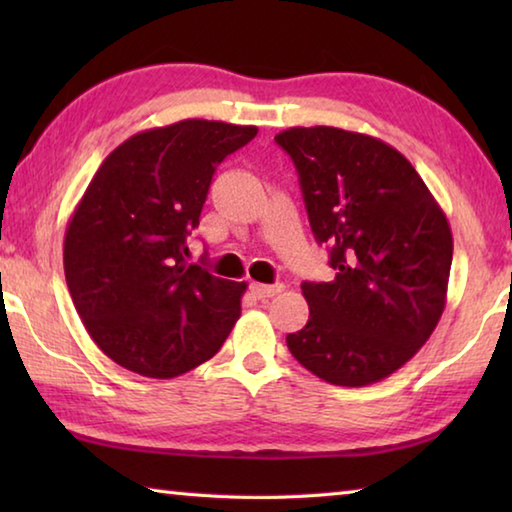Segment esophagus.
Segmentation results:
<instances>
[{"label": "esophagus", "instance_id": "obj_1", "mask_svg": "<svg viewBox=\"0 0 512 512\" xmlns=\"http://www.w3.org/2000/svg\"><path fill=\"white\" fill-rule=\"evenodd\" d=\"M282 289H284L282 284H259V282H253V284H250V291H253L255 296H257V298H262V300L277 296V293H280Z\"/></svg>", "mask_w": 512, "mask_h": 512}]
</instances>
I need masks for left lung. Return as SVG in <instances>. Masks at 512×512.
<instances>
[{
	"instance_id": "1",
	"label": "left lung",
	"mask_w": 512,
	"mask_h": 512,
	"mask_svg": "<svg viewBox=\"0 0 512 512\" xmlns=\"http://www.w3.org/2000/svg\"><path fill=\"white\" fill-rule=\"evenodd\" d=\"M275 142L298 169L311 232L329 246L332 282H305L309 320L293 357L336 386L400 370L436 329L454 239L447 216L391 144L334 126L289 128Z\"/></svg>"
}]
</instances>
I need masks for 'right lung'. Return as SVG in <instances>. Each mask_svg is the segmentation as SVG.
Listing matches in <instances>:
<instances>
[{
	"label": "right lung",
	"instance_id": "1",
	"mask_svg": "<svg viewBox=\"0 0 512 512\" xmlns=\"http://www.w3.org/2000/svg\"><path fill=\"white\" fill-rule=\"evenodd\" d=\"M257 126L185 119L119 144L67 223L69 296L101 352L142 377L171 379L221 350L246 282L187 264L219 164Z\"/></svg>",
	"mask_w": 512,
	"mask_h": 512
}]
</instances>
